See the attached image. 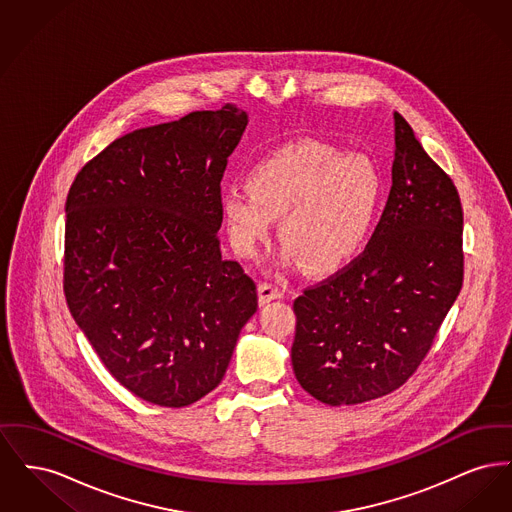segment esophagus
<instances>
[{"label":"esophagus","mask_w":512,"mask_h":512,"mask_svg":"<svg viewBox=\"0 0 512 512\" xmlns=\"http://www.w3.org/2000/svg\"><path fill=\"white\" fill-rule=\"evenodd\" d=\"M257 292H259V303H261V305H267L268 301L278 299V297L284 295L282 288L276 286V284H272V282H261L259 288H257Z\"/></svg>","instance_id":"esophagus-1"}]
</instances>
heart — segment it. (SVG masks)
Wrapping results in <instances>:
<instances>
[{
  "instance_id": "b5f03b06",
  "label": "heart",
  "mask_w": 512,
  "mask_h": 512,
  "mask_svg": "<svg viewBox=\"0 0 512 512\" xmlns=\"http://www.w3.org/2000/svg\"><path fill=\"white\" fill-rule=\"evenodd\" d=\"M247 187L222 195L234 249L253 255L282 217L278 238L309 272H332L359 253L382 197L380 172L366 155L318 140L274 151L251 169Z\"/></svg>"
}]
</instances>
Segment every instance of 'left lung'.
<instances>
[{
	"label": "left lung",
	"mask_w": 512,
	"mask_h": 512,
	"mask_svg": "<svg viewBox=\"0 0 512 512\" xmlns=\"http://www.w3.org/2000/svg\"><path fill=\"white\" fill-rule=\"evenodd\" d=\"M393 119V184L370 242L293 301L295 378L332 407L401 388L463 288L459 192L411 124L399 113Z\"/></svg>",
	"instance_id": "1"
}]
</instances>
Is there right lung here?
I'll return each mask as SVG.
<instances>
[{
    "instance_id": "1",
    "label": "right lung",
    "mask_w": 512,
    "mask_h": 512,
    "mask_svg": "<svg viewBox=\"0 0 512 512\" xmlns=\"http://www.w3.org/2000/svg\"><path fill=\"white\" fill-rule=\"evenodd\" d=\"M247 126L232 105L134 130L74 178L63 292L113 378L159 407L215 390L257 288L222 259L220 180Z\"/></svg>"
}]
</instances>
